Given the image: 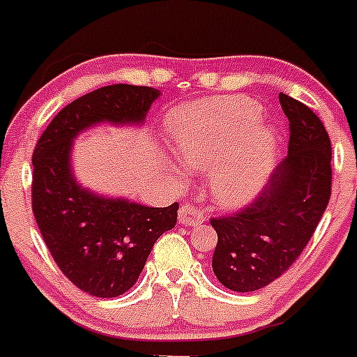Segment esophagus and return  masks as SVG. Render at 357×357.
I'll list each match as a JSON object with an SVG mask.
<instances>
[{
    "label": "esophagus",
    "mask_w": 357,
    "mask_h": 357,
    "mask_svg": "<svg viewBox=\"0 0 357 357\" xmlns=\"http://www.w3.org/2000/svg\"><path fill=\"white\" fill-rule=\"evenodd\" d=\"M205 222V213L193 205H183L179 208V223L183 225H199Z\"/></svg>",
    "instance_id": "1"
}]
</instances>
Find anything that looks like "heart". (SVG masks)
I'll return each instance as SVG.
<instances>
[{
    "mask_svg": "<svg viewBox=\"0 0 357 357\" xmlns=\"http://www.w3.org/2000/svg\"><path fill=\"white\" fill-rule=\"evenodd\" d=\"M262 108L248 98H211L174 109L167 120L172 151L188 169L210 171L213 198L238 208L256 198L268 179L276 137Z\"/></svg>",
    "mask_w": 357,
    "mask_h": 357,
    "instance_id": "1",
    "label": "heart"
}]
</instances>
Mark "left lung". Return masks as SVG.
Instances as JSON below:
<instances>
[{"label": "left lung", "mask_w": 357, "mask_h": 357, "mask_svg": "<svg viewBox=\"0 0 357 357\" xmlns=\"http://www.w3.org/2000/svg\"><path fill=\"white\" fill-rule=\"evenodd\" d=\"M289 121L288 155L252 202L211 218L215 276L232 291H256L288 271L307 248L331 199L332 147L322 120L280 93Z\"/></svg>", "instance_id": "left-lung-1"}]
</instances>
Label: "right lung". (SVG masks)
Here are the masks:
<instances>
[{
	"instance_id": "1",
	"label": "right lung",
	"mask_w": 357,
	"mask_h": 357,
	"mask_svg": "<svg viewBox=\"0 0 357 357\" xmlns=\"http://www.w3.org/2000/svg\"><path fill=\"white\" fill-rule=\"evenodd\" d=\"M158 96L149 86H103L62 108L35 146V222L62 274L98 298L134 287L155 241L176 225L179 205L151 208L84 191L70 172V142L98 121L140 123Z\"/></svg>"
}]
</instances>
